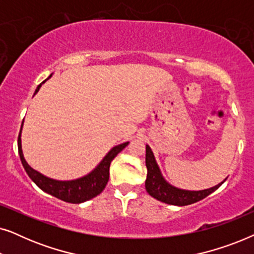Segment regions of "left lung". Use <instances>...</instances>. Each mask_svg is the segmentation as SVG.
<instances>
[{
	"mask_svg": "<svg viewBox=\"0 0 254 254\" xmlns=\"http://www.w3.org/2000/svg\"><path fill=\"white\" fill-rule=\"evenodd\" d=\"M145 165H147L148 169L147 179H145V190H147V192L158 201H162V202L168 204H173V206H187V204L197 202V201L209 195L210 193H213L214 190H216L225 182L224 179L218 185L202 190H185L177 189V187L170 185L163 178L161 170H159L157 163H156L155 156L149 145H145Z\"/></svg>",
	"mask_w": 254,
	"mask_h": 254,
	"instance_id": "left-lung-1",
	"label": "left lung"
}]
</instances>
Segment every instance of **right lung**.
I'll use <instances>...</instances> for the list:
<instances>
[{
    "mask_svg": "<svg viewBox=\"0 0 254 254\" xmlns=\"http://www.w3.org/2000/svg\"><path fill=\"white\" fill-rule=\"evenodd\" d=\"M52 75H50L51 77ZM48 77V78H50ZM47 78V79H48ZM45 79L43 83L47 81ZM43 83H40L36 89L34 95L39 91L40 86ZM23 127V123H22ZM22 127H20L19 135H18V154L22 161V164L25 169L27 176L32 179V182L39 187L40 190H43L44 192H46L51 195H53L58 199L69 203H82L84 201H88L92 197H95L103 192V190L105 189L107 182L110 178V164L113 161V158L123 150L124 148H126V145L129 142H125L123 144L116 145L109 151L105 157L103 158V161L97 165L95 170H92L89 175H86L82 178L75 179V180H68V182H61V180H55L51 179L48 177L41 175L40 172L33 170L31 166L27 164L25 158H24L23 151H22V140H20V133H22Z\"/></svg>",
    "mask_w": 254,
    "mask_h": 254,
    "instance_id": "1",
    "label": "right lung"
}]
</instances>
